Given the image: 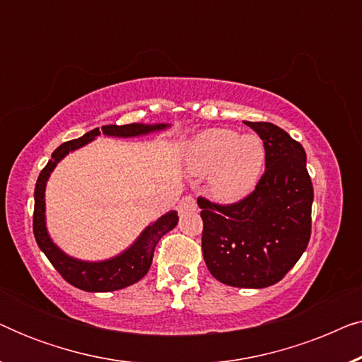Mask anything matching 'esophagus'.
Returning a JSON list of instances; mask_svg holds the SVG:
<instances>
[{
	"instance_id": "obj_1",
	"label": "esophagus",
	"mask_w": 362,
	"mask_h": 362,
	"mask_svg": "<svg viewBox=\"0 0 362 362\" xmlns=\"http://www.w3.org/2000/svg\"><path fill=\"white\" fill-rule=\"evenodd\" d=\"M196 209H197V204H196V199L192 196H185L180 201V204H177V211L180 212H189V211H196Z\"/></svg>"
}]
</instances>
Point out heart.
Returning a JSON list of instances; mask_svg holds the SVG:
<instances>
[{
  "label": "heart",
  "instance_id": "obj_1",
  "mask_svg": "<svg viewBox=\"0 0 362 362\" xmlns=\"http://www.w3.org/2000/svg\"><path fill=\"white\" fill-rule=\"evenodd\" d=\"M186 163L194 175H209L216 199L232 202L254 189L265 165V150L257 136L237 138L232 130L201 132L185 148Z\"/></svg>",
  "mask_w": 362,
  "mask_h": 362
}]
</instances>
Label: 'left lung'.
<instances>
[{"mask_svg": "<svg viewBox=\"0 0 362 362\" xmlns=\"http://www.w3.org/2000/svg\"><path fill=\"white\" fill-rule=\"evenodd\" d=\"M262 138L265 171L232 204L197 197L202 255L216 280L239 288L275 285L308 247L313 185L298 141L269 122H245Z\"/></svg>", "mask_w": 362, "mask_h": 362, "instance_id": "1", "label": "left lung"}]
</instances>
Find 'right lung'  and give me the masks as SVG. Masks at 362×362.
<instances>
[{"label":"right lung","mask_w":362,"mask_h":362,"mask_svg":"<svg viewBox=\"0 0 362 362\" xmlns=\"http://www.w3.org/2000/svg\"><path fill=\"white\" fill-rule=\"evenodd\" d=\"M168 125L160 123V125H141V123H130V125H105L102 130L93 128L92 132L77 138L62 143L61 146L56 148L52 153V160H49L42 171L39 173L36 189H34V216H33V230L36 242L49 262L54 265L61 276L69 284L77 286V288L86 291H115L125 286L136 284L146 275L150 270L153 262V252L163 235L171 229H175L177 224L176 211L168 212L161 216L153 226H148L145 232L138 237V240L130 249L123 252L122 255L115 259L105 262H81L67 257L57 245L54 244L46 230V221H44V189H46V181L57 161H61L69 151L77 150L92 141L97 135H110V136H136L145 135V133L163 130Z\"/></svg>","instance_id":"1"}]
</instances>
